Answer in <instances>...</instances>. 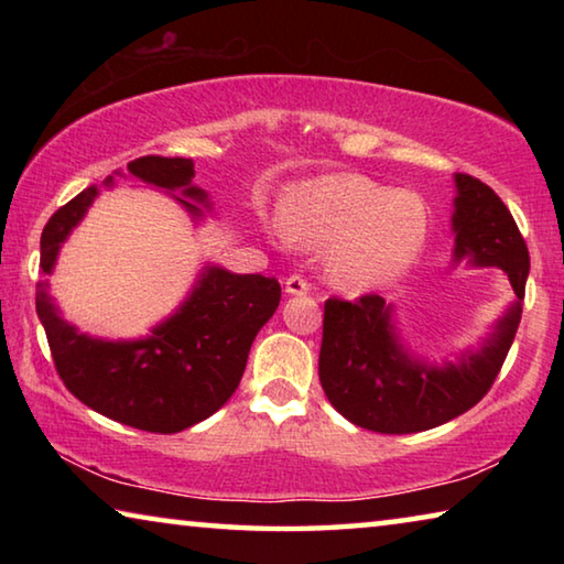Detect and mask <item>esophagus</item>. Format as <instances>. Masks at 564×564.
<instances>
[{
    "mask_svg": "<svg viewBox=\"0 0 564 564\" xmlns=\"http://www.w3.org/2000/svg\"><path fill=\"white\" fill-rule=\"evenodd\" d=\"M308 291H311V285L303 279V275H289V279H285V293L289 295H305Z\"/></svg>",
    "mask_w": 564,
    "mask_h": 564,
    "instance_id": "esophagus-1",
    "label": "esophagus"
}]
</instances>
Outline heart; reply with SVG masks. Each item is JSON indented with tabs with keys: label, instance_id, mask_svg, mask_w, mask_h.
Instances as JSON below:
<instances>
[{
	"label": "heart",
	"instance_id": "heart-1",
	"mask_svg": "<svg viewBox=\"0 0 564 564\" xmlns=\"http://www.w3.org/2000/svg\"><path fill=\"white\" fill-rule=\"evenodd\" d=\"M281 238L328 248L326 273L343 291L383 289L423 251L431 208L417 191H395L360 174H330L295 188Z\"/></svg>",
	"mask_w": 564,
	"mask_h": 564
}]
</instances>
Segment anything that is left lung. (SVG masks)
<instances>
[{
  "mask_svg": "<svg viewBox=\"0 0 564 564\" xmlns=\"http://www.w3.org/2000/svg\"><path fill=\"white\" fill-rule=\"evenodd\" d=\"M453 261L500 269L514 301L495 321L480 348L457 360L415 356L395 326V308L380 295L328 299L318 358L321 386L338 413L373 433H420L463 415L488 393L520 326L530 253L508 206L480 178L455 174Z\"/></svg>",
  "mask_w": 564,
  "mask_h": 564,
  "instance_id": "left-lung-1",
  "label": "left lung"
}]
</instances>
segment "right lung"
Masks as SVG:
<instances>
[{"label": "right lung", "mask_w": 564, "mask_h": 564, "mask_svg": "<svg viewBox=\"0 0 564 564\" xmlns=\"http://www.w3.org/2000/svg\"><path fill=\"white\" fill-rule=\"evenodd\" d=\"M129 174L166 191L202 221L212 202L194 181V161L141 156ZM113 186V176L104 181ZM99 186L84 188L42 231V273L50 275L62 243L87 216ZM281 285L261 273H231L206 263L194 289L144 338L107 340L62 318L50 281L36 285V316L46 330L56 373L72 395L117 423L149 433H178L214 415L236 393L253 338L279 308Z\"/></svg>", "instance_id": "1"}]
</instances>
